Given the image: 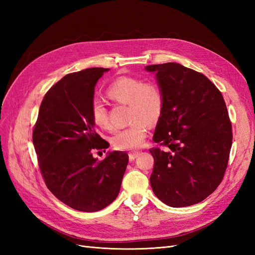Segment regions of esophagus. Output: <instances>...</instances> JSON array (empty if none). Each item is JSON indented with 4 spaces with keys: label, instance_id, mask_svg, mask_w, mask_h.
I'll list each match as a JSON object with an SVG mask.
<instances>
[{
    "label": "esophagus",
    "instance_id": "esophagus-1",
    "mask_svg": "<svg viewBox=\"0 0 255 255\" xmlns=\"http://www.w3.org/2000/svg\"><path fill=\"white\" fill-rule=\"evenodd\" d=\"M138 155H139V152H138V151L129 152L128 153V158H129V160H134Z\"/></svg>",
    "mask_w": 255,
    "mask_h": 255
}]
</instances>
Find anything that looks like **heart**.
Wrapping results in <instances>:
<instances>
[{
    "instance_id": "heart-1",
    "label": "heart",
    "mask_w": 255,
    "mask_h": 255,
    "mask_svg": "<svg viewBox=\"0 0 255 255\" xmlns=\"http://www.w3.org/2000/svg\"><path fill=\"white\" fill-rule=\"evenodd\" d=\"M106 96L113 101L128 105L129 125L118 129L112 137V143L118 150H134L141 146L148 135V123L155 125L164 112L163 90L154 82H145L133 76H120L106 89ZM90 117L95 125L105 130L112 129L109 111L101 101L90 106Z\"/></svg>"
}]
</instances>
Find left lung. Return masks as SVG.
Returning a JSON list of instances; mask_svg holds the SVG:
<instances>
[{
	"label": "left lung",
	"instance_id": "obj_1",
	"mask_svg": "<svg viewBox=\"0 0 255 255\" xmlns=\"http://www.w3.org/2000/svg\"><path fill=\"white\" fill-rule=\"evenodd\" d=\"M163 90L164 112L151 148L150 183L165 204L203 201L225 176L232 146V123L219 89L202 73L176 63L150 65Z\"/></svg>",
	"mask_w": 255,
	"mask_h": 255
}]
</instances>
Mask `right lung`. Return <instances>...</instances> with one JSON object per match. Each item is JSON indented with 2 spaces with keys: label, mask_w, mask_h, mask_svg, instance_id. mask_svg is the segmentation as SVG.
<instances>
[{
  "label": "right lung",
  "mask_w": 255,
  "mask_h": 255,
  "mask_svg": "<svg viewBox=\"0 0 255 255\" xmlns=\"http://www.w3.org/2000/svg\"><path fill=\"white\" fill-rule=\"evenodd\" d=\"M106 68L67 74L45 94L33 142L45 185L61 202L81 212H98L117 198L128 166L126 152L94 157L110 146L90 117L95 86Z\"/></svg>",
  "instance_id": "right-lung-1"
}]
</instances>
